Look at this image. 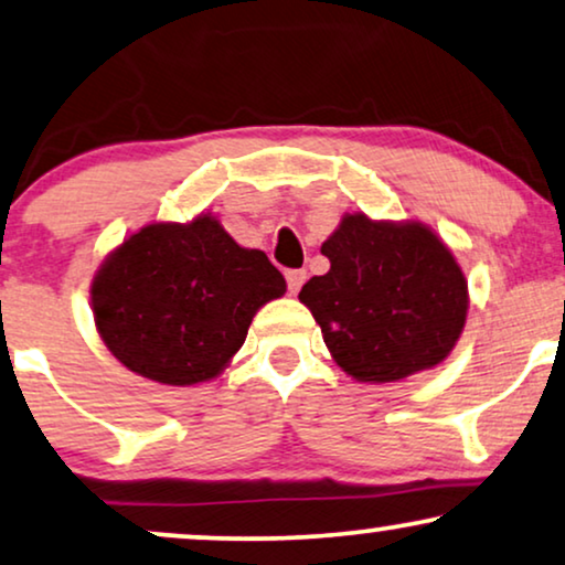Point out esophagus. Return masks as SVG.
<instances>
[{
	"mask_svg": "<svg viewBox=\"0 0 565 565\" xmlns=\"http://www.w3.org/2000/svg\"><path fill=\"white\" fill-rule=\"evenodd\" d=\"M285 280H288V290L296 296L300 285L306 282V269H288V273H285Z\"/></svg>",
	"mask_w": 565,
	"mask_h": 565,
	"instance_id": "obj_1",
	"label": "esophagus"
}]
</instances>
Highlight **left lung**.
Returning a JSON list of instances; mask_svg holds the SVG:
<instances>
[{
    "label": "left lung",
    "mask_w": 565,
    "mask_h": 565,
    "mask_svg": "<svg viewBox=\"0 0 565 565\" xmlns=\"http://www.w3.org/2000/svg\"><path fill=\"white\" fill-rule=\"evenodd\" d=\"M329 273L298 300L348 376L390 384L444 363L459 342L470 292L459 262L420 220L345 212L321 244Z\"/></svg>",
    "instance_id": "1"
}]
</instances>
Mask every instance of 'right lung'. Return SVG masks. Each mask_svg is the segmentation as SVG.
Here are the masks:
<instances>
[{"label": "right lung", "mask_w": 565, "mask_h": 565, "mask_svg": "<svg viewBox=\"0 0 565 565\" xmlns=\"http://www.w3.org/2000/svg\"><path fill=\"white\" fill-rule=\"evenodd\" d=\"M288 285L259 248L238 246L212 212L150 223L95 269L90 309L104 345L137 376L194 386L220 376L248 324Z\"/></svg>", "instance_id": "right-lung-1"}]
</instances>
